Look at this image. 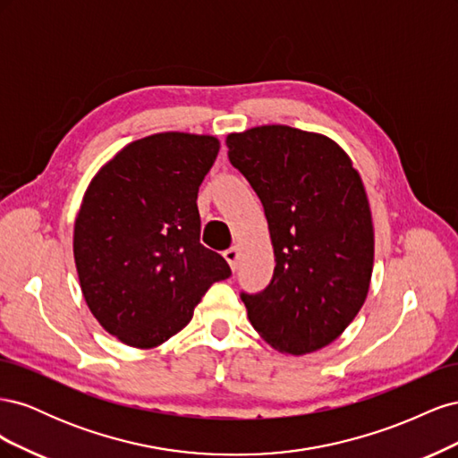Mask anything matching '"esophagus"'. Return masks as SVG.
I'll return each instance as SVG.
<instances>
[{
    "instance_id": "esophagus-1",
    "label": "esophagus",
    "mask_w": 458,
    "mask_h": 458,
    "mask_svg": "<svg viewBox=\"0 0 458 458\" xmlns=\"http://www.w3.org/2000/svg\"><path fill=\"white\" fill-rule=\"evenodd\" d=\"M224 258L227 259L231 269H237V263H239V248H237V246H231L229 250L224 252Z\"/></svg>"
}]
</instances>
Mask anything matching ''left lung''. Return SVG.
Here are the masks:
<instances>
[{
	"instance_id": "left-lung-1",
	"label": "left lung",
	"mask_w": 458,
	"mask_h": 458,
	"mask_svg": "<svg viewBox=\"0 0 458 458\" xmlns=\"http://www.w3.org/2000/svg\"><path fill=\"white\" fill-rule=\"evenodd\" d=\"M225 143L263 204L276 261L266 290L241 294L248 318L281 353L321 350L369 294L374 229L361 175L327 135L281 123Z\"/></svg>"
}]
</instances>
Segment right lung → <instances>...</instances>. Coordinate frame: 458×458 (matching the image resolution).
<instances>
[{"label": "right lung", "mask_w": 458, "mask_h": 458, "mask_svg": "<svg viewBox=\"0 0 458 458\" xmlns=\"http://www.w3.org/2000/svg\"><path fill=\"white\" fill-rule=\"evenodd\" d=\"M214 135L164 131L116 152L95 174L74 224L81 294L99 325L131 348L185 328L227 261L200 244L199 187Z\"/></svg>", "instance_id": "obj_1"}]
</instances>
